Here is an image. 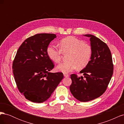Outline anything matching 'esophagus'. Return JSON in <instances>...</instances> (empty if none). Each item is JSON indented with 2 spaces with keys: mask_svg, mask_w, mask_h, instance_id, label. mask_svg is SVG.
I'll return each instance as SVG.
<instances>
[{
  "mask_svg": "<svg viewBox=\"0 0 124 124\" xmlns=\"http://www.w3.org/2000/svg\"><path fill=\"white\" fill-rule=\"evenodd\" d=\"M63 76H64L65 77H68L69 74H67V73H63Z\"/></svg>",
  "mask_w": 124,
  "mask_h": 124,
  "instance_id": "obj_1",
  "label": "esophagus"
}]
</instances>
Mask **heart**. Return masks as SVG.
<instances>
[{
  "instance_id": "heart-1",
  "label": "heart",
  "mask_w": 124,
  "mask_h": 124,
  "mask_svg": "<svg viewBox=\"0 0 124 124\" xmlns=\"http://www.w3.org/2000/svg\"><path fill=\"white\" fill-rule=\"evenodd\" d=\"M60 48L55 45H50L46 52L48 58L55 62L61 60L62 52H70L68 62H62L56 67V70L63 73L73 71L77 67L84 68L89 62L92 55V49L89 44L74 37L62 39L59 42Z\"/></svg>"
}]
</instances>
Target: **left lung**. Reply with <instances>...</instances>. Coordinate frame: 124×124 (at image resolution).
Returning <instances> with one entry per match:
<instances>
[{
    "label": "left lung",
    "instance_id": "obj_1",
    "mask_svg": "<svg viewBox=\"0 0 124 124\" xmlns=\"http://www.w3.org/2000/svg\"><path fill=\"white\" fill-rule=\"evenodd\" d=\"M89 38L92 55L88 64L81 71L83 77L71 75L72 84L70 91L78 101L87 102L102 95L106 91L113 73L112 55L107 45L96 36L87 34Z\"/></svg>",
    "mask_w": 124,
    "mask_h": 124
}]
</instances>
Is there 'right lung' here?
<instances>
[{
  "mask_svg": "<svg viewBox=\"0 0 124 124\" xmlns=\"http://www.w3.org/2000/svg\"><path fill=\"white\" fill-rule=\"evenodd\" d=\"M56 38L52 33H39L26 39L18 49L13 72L19 91L26 99L42 103L51 97L63 78L62 72L51 73L54 65L46 50Z\"/></svg>",
  "mask_w": 124,
  "mask_h": 124,
  "instance_id": "add662e5",
  "label": "right lung"
}]
</instances>
